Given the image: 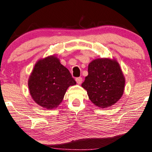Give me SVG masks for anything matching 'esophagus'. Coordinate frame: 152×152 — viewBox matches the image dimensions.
<instances>
[{"instance_id": "34e87169", "label": "esophagus", "mask_w": 152, "mask_h": 152, "mask_svg": "<svg viewBox=\"0 0 152 152\" xmlns=\"http://www.w3.org/2000/svg\"><path fill=\"white\" fill-rule=\"evenodd\" d=\"M76 81L77 83L78 84H81V83L83 81V78L81 77H78V78H76Z\"/></svg>"}]
</instances>
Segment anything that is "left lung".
Returning a JSON list of instances; mask_svg holds the SVG:
<instances>
[{
  "mask_svg": "<svg viewBox=\"0 0 152 152\" xmlns=\"http://www.w3.org/2000/svg\"><path fill=\"white\" fill-rule=\"evenodd\" d=\"M125 78L116 60L97 58L88 65V75L81 86L91 102L104 108L112 106L124 93Z\"/></svg>",
  "mask_w": 152,
  "mask_h": 152,
  "instance_id": "left-lung-1",
  "label": "left lung"
}]
</instances>
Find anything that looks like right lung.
Wrapping results in <instances>:
<instances>
[{
    "mask_svg": "<svg viewBox=\"0 0 152 152\" xmlns=\"http://www.w3.org/2000/svg\"><path fill=\"white\" fill-rule=\"evenodd\" d=\"M76 84L69 71L55 56L38 60L28 79L32 99L48 110L59 106L69 87Z\"/></svg>",
    "mask_w": 152,
    "mask_h": 152,
    "instance_id": "1",
    "label": "right lung"
}]
</instances>
